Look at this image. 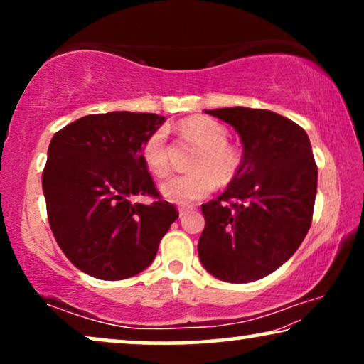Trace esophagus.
Returning a JSON list of instances; mask_svg holds the SVG:
<instances>
[{"label":"esophagus","instance_id":"1","mask_svg":"<svg viewBox=\"0 0 364 364\" xmlns=\"http://www.w3.org/2000/svg\"><path fill=\"white\" fill-rule=\"evenodd\" d=\"M188 213H191V210H187V208H181V210H178V217H181L183 220V218H186Z\"/></svg>","mask_w":364,"mask_h":364}]
</instances>
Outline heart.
<instances>
[{
    "label": "heart",
    "instance_id": "heart-1",
    "mask_svg": "<svg viewBox=\"0 0 364 364\" xmlns=\"http://www.w3.org/2000/svg\"><path fill=\"white\" fill-rule=\"evenodd\" d=\"M183 136L193 137L200 144V151L193 157V171L166 178L161 193L166 200L177 205H192L207 197L218 182H230L242 166V152L228 144V132L220 122L208 117H192L181 124ZM142 159L149 171L164 176L168 171L167 134L157 129L142 146Z\"/></svg>",
    "mask_w": 364,
    "mask_h": 364
}]
</instances>
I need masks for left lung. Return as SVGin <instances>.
<instances>
[{"instance_id": "8db88e82", "label": "left lung", "mask_w": 364, "mask_h": 364, "mask_svg": "<svg viewBox=\"0 0 364 364\" xmlns=\"http://www.w3.org/2000/svg\"><path fill=\"white\" fill-rule=\"evenodd\" d=\"M205 114L235 129L243 154L227 191L202 205L198 258L218 280H260L298 250L311 225L318 168L310 139L298 124L265 109Z\"/></svg>"}]
</instances>
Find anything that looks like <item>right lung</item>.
I'll use <instances>...</instances> for the list:
<instances>
[{
	"mask_svg": "<svg viewBox=\"0 0 364 364\" xmlns=\"http://www.w3.org/2000/svg\"><path fill=\"white\" fill-rule=\"evenodd\" d=\"M166 117L147 112L91 114L54 134L43 172L51 230L74 267L99 280H124L151 265L177 220L142 159ZM156 198L146 206L134 196Z\"/></svg>",
	"mask_w": 364,
	"mask_h": 364,
	"instance_id": "right-lung-1",
	"label": "right lung"
}]
</instances>
